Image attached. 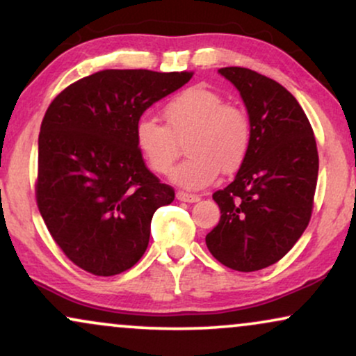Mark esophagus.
<instances>
[{
    "mask_svg": "<svg viewBox=\"0 0 356 356\" xmlns=\"http://www.w3.org/2000/svg\"><path fill=\"white\" fill-rule=\"evenodd\" d=\"M177 200L184 201V202H197L200 201V196L193 195V193H186V191H177Z\"/></svg>",
    "mask_w": 356,
    "mask_h": 356,
    "instance_id": "obj_1",
    "label": "esophagus"
}]
</instances>
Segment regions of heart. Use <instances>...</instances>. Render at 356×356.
<instances>
[{"mask_svg":"<svg viewBox=\"0 0 356 356\" xmlns=\"http://www.w3.org/2000/svg\"><path fill=\"white\" fill-rule=\"evenodd\" d=\"M165 126L156 119L140 118L136 124V145L155 173L167 175L188 137L189 156L172 172L175 183L186 188L207 186L220 170L232 173L247 159L252 145L248 114L225 103L218 91L189 86L163 106Z\"/></svg>","mask_w":356,"mask_h":356,"instance_id":"1","label":"heart"}]
</instances>
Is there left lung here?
Listing matches in <instances>:
<instances>
[{"mask_svg": "<svg viewBox=\"0 0 356 356\" xmlns=\"http://www.w3.org/2000/svg\"><path fill=\"white\" fill-rule=\"evenodd\" d=\"M219 73L245 103L252 145L234 181L212 195L220 220L206 245L227 268L257 271L281 260L306 230L319 154L311 122L284 86L242 67Z\"/></svg>", "mask_w": 356, "mask_h": 356, "instance_id": "8db88e82", "label": "left lung"}]
</instances>
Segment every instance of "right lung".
Listing matches in <instances>:
<instances>
[{
	"label": "right lung",
	"mask_w": 356,
	"mask_h": 356,
	"mask_svg": "<svg viewBox=\"0 0 356 356\" xmlns=\"http://www.w3.org/2000/svg\"><path fill=\"white\" fill-rule=\"evenodd\" d=\"M193 72L103 70L55 96L40 124L35 200L57 245L96 276L132 268L147 250L154 212L175 189L145 167L136 124Z\"/></svg>",
	"instance_id": "add662e5"
}]
</instances>
